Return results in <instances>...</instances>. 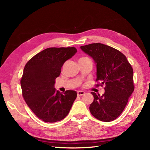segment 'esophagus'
<instances>
[{
    "instance_id": "obj_1",
    "label": "esophagus",
    "mask_w": 150,
    "mask_h": 150,
    "mask_svg": "<svg viewBox=\"0 0 150 150\" xmlns=\"http://www.w3.org/2000/svg\"><path fill=\"white\" fill-rule=\"evenodd\" d=\"M84 94H85V92H84V91H78V96H83Z\"/></svg>"
}]
</instances>
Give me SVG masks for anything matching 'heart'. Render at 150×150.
<instances>
[{"mask_svg": "<svg viewBox=\"0 0 150 150\" xmlns=\"http://www.w3.org/2000/svg\"><path fill=\"white\" fill-rule=\"evenodd\" d=\"M83 58H86V57H82V58H81V59H83Z\"/></svg>", "mask_w": 150, "mask_h": 150, "instance_id": "obj_1", "label": "heart"}]
</instances>
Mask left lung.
Wrapping results in <instances>:
<instances>
[{
  "instance_id": "obj_1",
  "label": "left lung",
  "mask_w": 150,
  "mask_h": 150,
  "mask_svg": "<svg viewBox=\"0 0 150 150\" xmlns=\"http://www.w3.org/2000/svg\"><path fill=\"white\" fill-rule=\"evenodd\" d=\"M80 48L93 58L96 66V81L105 85L102 96L91 92L94 101L90 104V112L100 121L115 120L124 110L134 91L133 68L123 54L105 44L94 43Z\"/></svg>"
}]
</instances>
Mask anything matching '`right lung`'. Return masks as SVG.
I'll return each mask as SVG.
<instances>
[{"mask_svg": "<svg viewBox=\"0 0 150 150\" xmlns=\"http://www.w3.org/2000/svg\"><path fill=\"white\" fill-rule=\"evenodd\" d=\"M77 52L74 47H50L35 55L25 64L21 80L22 96L30 110L47 122L63 120L77 97L75 91L64 94L54 88L64 63Z\"/></svg>", "mask_w": 150, "mask_h": 150, "instance_id": "obj_1", "label": "right lung"}]
</instances>
